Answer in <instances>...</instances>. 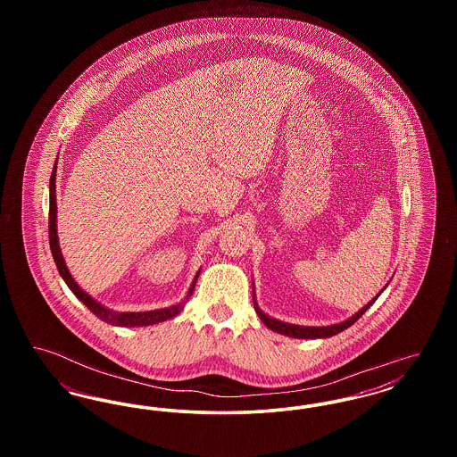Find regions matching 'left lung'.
I'll return each mask as SVG.
<instances>
[{"mask_svg":"<svg viewBox=\"0 0 457 457\" xmlns=\"http://www.w3.org/2000/svg\"><path fill=\"white\" fill-rule=\"evenodd\" d=\"M384 289H386V287H384ZM384 289H382V291H384ZM382 291H378V295H377L373 300H370L369 303L365 304L361 310H358L353 317H349L348 320L339 322V324H334V326H295V324L281 322V320L272 319V317H269L267 313H263L255 298H253V306H255V312L259 313L262 322H263L265 326L269 327L270 330L278 332V334H283V336H287V337H295V339H324V337H332V336H336V334L343 332L345 328H348V327L353 326V324H354V322H356V320H358V319H360V317L369 310L370 306L375 303V300L380 296V293H382ZM253 296H255V295H253Z\"/></svg>","mask_w":457,"mask_h":457,"instance_id":"left-lung-1","label":"left lung"}]
</instances>
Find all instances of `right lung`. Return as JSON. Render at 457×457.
Instances as JSON below:
<instances>
[{"label":"right lung","instance_id":"add662e5","mask_svg":"<svg viewBox=\"0 0 457 457\" xmlns=\"http://www.w3.org/2000/svg\"><path fill=\"white\" fill-rule=\"evenodd\" d=\"M56 164H58V161L54 162L51 179H49V246H51V253H53L54 263L58 267V272L63 278L66 286L71 289V293L82 303L86 304L97 319H101L103 322H108L111 326L147 327L176 317L183 310V306L187 304L188 298L192 296L200 270L196 272L194 281L190 284V289H188L187 296L179 303L171 304L168 308L149 310V312H116V310H111L108 306L96 302L79 284L75 283V279L71 278V274L66 267L65 259H63V253H62V248H60V241H58V229H56V211H58L56 209Z\"/></svg>","mask_w":457,"mask_h":457}]
</instances>
